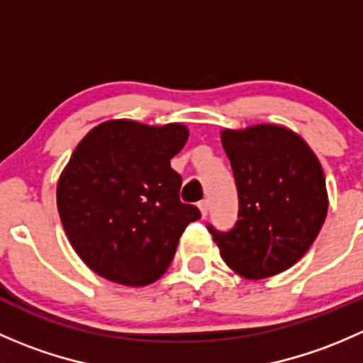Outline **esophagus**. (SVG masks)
Listing matches in <instances>:
<instances>
[{
	"mask_svg": "<svg viewBox=\"0 0 363 363\" xmlns=\"http://www.w3.org/2000/svg\"><path fill=\"white\" fill-rule=\"evenodd\" d=\"M199 208H200V212H202V218H205V216H207V212H208V202H207V200H202V202H199Z\"/></svg>",
	"mask_w": 363,
	"mask_h": 363,
	"instance_id": "34e87169",
	"label": "esophagus"
}]
</instances>
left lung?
<instances>
[{
  "label": "left lung",
  "mask_w": 363,
  "mask_h": 363,
  "mask_svg": "<svg viewBox=\"0 0 363 363\" xmlns=\"http://www.w3.org/2000/svg\"><path fill=\"white\" fill-rule=\"evenodd\" d=\"M239 195L237 223L228 232L207 230L226 265L247 279L276 276L295 265L327 218L323 168L309 145L283 126L225 130Z\"/></svg>",
  "instance_id": "obj_1"
}]
</instances>
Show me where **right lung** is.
Segmentation results:
<instances>
[{"label": "right lung", "instance_id": "obj_1", "mask_svg": "<svg viewBox=\"0 0 363 363\" xmlns=\"http://www.w3.org/2000/svg\"><path fill=\"white\" fill-rule=\"evenodd\" d=\"M182 124L107 121L82 138L57 184V211L73 250L91 270L126 286L164 274L179 237L200 219L179 199L170 160L184 147Z\"/></svg>", "mask_w": 363, "mask_h": 363}]
</instances>
